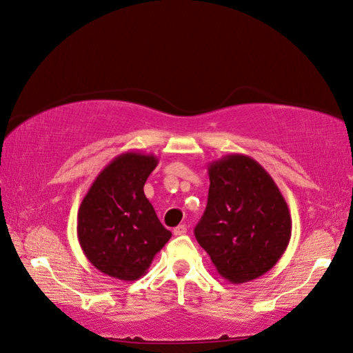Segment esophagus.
<instances>
[{
  "label": "esophagus",
  "instance_id": "34e87169",
  "mask_svg": "<svg viewBox=\"0 0 353 353\" xmlns=\"http://www.w3.org/2000/svg\"><path fill=\"white\" fill-rule=\"evenodd\" d=\"M186 231H188L186 225H178V227L173 230V234H175V236H183V234H186Z\"/></svg>",
  "mask_w": 353,
  "mask_h": 353
}]
</instances>
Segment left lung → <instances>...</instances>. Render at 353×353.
I'll return each mask as SVG.
<instances>
[{
    "label": "left lung",
    "mask_w": 353,
    "mask_h": 353,
    "mask_svg": "<svg viewBox=\"0 0 353 353\" xmlns=\"http://www.w3.org/2000/svg\"><path fill=\"white\" fill-rule=\"evenodd\" d=\"M208 205L195 238L225 280H255L290 244V208L272 176L250 156L225 154L208 165Z\"/></svg>",
    "instance_id": "left-lung-1"
}]
</instances>
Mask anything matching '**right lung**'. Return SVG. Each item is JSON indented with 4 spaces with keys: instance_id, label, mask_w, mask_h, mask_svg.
<instances>
[{
    "instance_id": "right-lung-1",
    "label": "right lung",
    "mask_w": 353,
    "mask_h": 353,
    "mask_svg": "<svg viewBox=\"0 0 353 353\" xmlns=\"http://www.w3.org/2000/svg\"><path fill=\"white\" fill-rule=\"evenodd\" d=\"M158 163L154 154H119L98 173L81 201L79 245L90 264L112 279L134 281L145 275L172 236L143 194Z\"/></svg>"
}]
</instances>
